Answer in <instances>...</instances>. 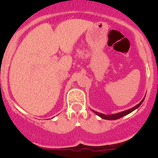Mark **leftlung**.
<instances>
[{"mask_svg": "<svg viewBox=\"0 0 158 158\" xmlns=\"http://www.w3.org/2000/svg\"><path fill=\"white\" fill-rule=\"evenodd\" d=\"M143 100H144V99H143V100H142L139 104H137L136 106H135V107H132V108H131V109L127 110V111H122V112L117 113V114H115V115H104V114H101V113L96 112V111H93L95 112V114H96L97 115H99L100 117H101L102 118H104V119H108V120H115V119H118V118H120L121 117L124 116V115H128L129 113L132 112L134 110H135L136 108H138V107H139V106H140L141 104H142Z\"/></svg>", "mask_w": 158, "mask_h": 158, "instance_id": "1", "label": "left lung"}]
</instances>
